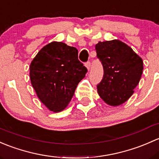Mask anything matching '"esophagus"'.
Here are the masks:
<instances>
[{
  "instance_id": "34e87169",
  "label": "esophagus",
  "mask_w": 159,
  "mask_h": 159,
  "mask_svg": "<svg viewBox=\"0 0 159 159\" xmlns=\"http://www.w3.org/2000/svg\"><path fill=\"white\" fill-rule=\"evenodd\" d=\"M85 66H86V68H87V70H90L91 63H90V62H89V61L86 62V64H85Z\"/></svg>"
}]
</instances>
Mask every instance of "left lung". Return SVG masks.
Wrapping results in <instances>:
<instances>
[{
  "label": "left lung",
  "instance_id": "8db88e82",
  "mask_svg": "<svg viewBox=\"0 0 159 159\" xmlns=\"http://www.w3.org/2000/svg\"><path fill=\"white\" fill-rule=\"evenodd\" d=\"M96 57L103 66V77L97 85L101 99L117 106L131 97L139 83L143 70L142 58L119 40L99 42Z\"/></svg>",
  "mask_w": 159,
  "mask_h": 159
}]
</instances>
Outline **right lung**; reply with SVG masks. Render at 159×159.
<instances>
[{
    "mask_svg": "<svg viewBox=\"0 0 159 159\" xmlns=\"http://www.w3.org/2000/svg\"><path fill=\"white\" fill-rule=\"evenodd\" d=\"M87 69L78 60V50L62 42L43 47L32 60L30 78L43 103L54 112L63 110Z\"/></svg>",
    "mask_w": 159,
    "mask_h": 159,
    "instance_id": "obj_1",
    "label": "right lung"
}]
</instances>
